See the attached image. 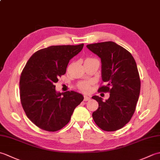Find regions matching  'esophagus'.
<instances>
[{
	"mask_svg": "<svg viewBox=\"0 0 160 160\" xmlns=\"http://www.w3.org/2000/svg\"><path fill=\"white\" fill-rule=\"evenodd\" d=\"M90 99H91L90 96H87V95H85V96H84V101H88V100H89Z\"/></svg>",
	"mask_w": 160,
	"mask_h": 160,
	"instance_id": "esophagus-1",
	"label": "esophagus"
}]
</instances>
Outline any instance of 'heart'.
<instances>
[{
  "mask_svg": "<svg viewBox=\"0 0 160 160\" xmlns=\"http://www.w3.org/2000/svg\"><path fill=\"white\" fill-rule=\"evenodd\" d=\"M78 87L83 91H87L89 89V84L87 82H82L78 84Z\"/></svg>",
  "mask_w": 160,
  "mask_h": 160,
  "instance_id": "heart-1",
  "label": "heart"
}]
</instances>
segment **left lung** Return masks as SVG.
Listing matches in <instances>:
<instances>
[{
    "instance_id": "1",
    "label": "left lung",
    "mask_w": 160,
    "mask_h": 160,
    "mask_svg": "<svg viewBox=\"0 0 160 160\" xmlns=\"http://www.w3.org/2000/svg\"><path fill=\"white\" fill-rule=\"evenodd\" d=\"M87 47L101 59L102 79L107 84L99 91L110 93L105 102L98 96L92 97L99 105L93 119L104 131L119 130L130 121L140 96L136 62L130 52L114 42L90 44Z\"/></svg>"
}]
</instances>
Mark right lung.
Returning <instances> with one entry per match:
<instances>
[{"label": "right lung", "mask_w": 160, "mask_h": 160, "mask_svg": "<svg viewBox=\"0 0 160 160\" xmlns=\"http://www.w3.org/2000/svg\"><path fill=\"white\" fill-rule=\"evenodd\" d=\"M84 44L56 45L35 52L20 78V102L26 115L37 127L56 131L69 123L73 112L84 99L71 91L60 93L55 84L66 73L69 60L81 52Z\"/></svg>", "instance_id": "1"}]
</instances>
